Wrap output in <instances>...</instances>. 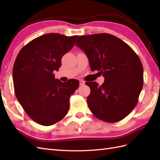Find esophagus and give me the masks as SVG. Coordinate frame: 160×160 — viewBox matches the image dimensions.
<instances>
[{
	"label": "esophagus",
	"mask_w": 160,
	"mask_h": 160,
	"mask_svg": "<svg viewBox=\"0 0 160 160\" xmlns=\"http://www.w3.org/2000/svg\"><path fill=\"white\" fill-rule=\"evenodd\" d=\"M79 82H80V85H83V84H84V83H85V82H84L83 80H81L79 81Z\"/></svg>",
	"instance_id": "1"
}]
</instances>
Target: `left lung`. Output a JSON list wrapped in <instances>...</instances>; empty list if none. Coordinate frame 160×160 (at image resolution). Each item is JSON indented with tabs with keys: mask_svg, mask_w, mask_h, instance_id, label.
Here are the masks:
<instances>
[{
	"mask_svg": "<svg viewBox=\"0 0 160 160\" xmlns=\"http://www.w3.org/2000/svg\"><path fill=\"white\" fill-rule=\"evenodd\" d=\"M76 46L85 53L91 71L104 77L99 85L87 82L91 89L87 97L90 111L107 122L122 120L138 102L143 87L144 71L141 60L127 43L109 33L79 36Z\"/></svg>",
	"mask_w": 160,
	"mask_h": 160,
	"instance_id": "obj_1",
	"label": "left lung"
}]
</instances>
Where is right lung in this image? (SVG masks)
Instances as JSON below:
<instances>
[{
  "label": "right lung",
  "mask_w": 160,
  "mask_h": 160,
  "mask_svg": "<svg viewBox=\"0 0 160 160\" xmlns=\"http://www.w3.org/2000/svg\"><path fill=\"white\" fill-rule=\"evenodd\" d=\"M78 36L51 33L40 36L20 49L13 67V82L17 100L33 121L51 126L65 116L69 98L79 81L62 82L55 79L64 54L73 48Z\"/></svg>",
  "instance_id": "obj_1"
}]
</instances>
